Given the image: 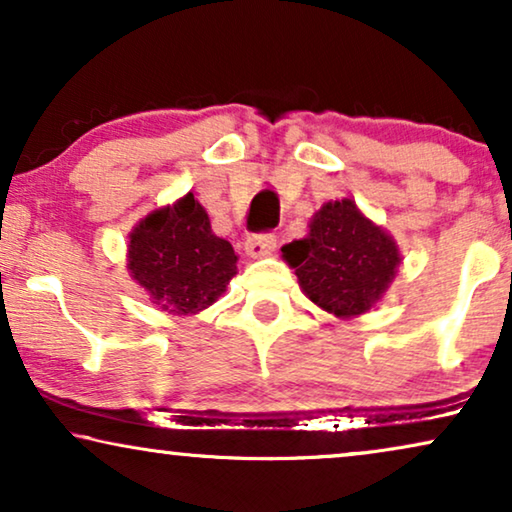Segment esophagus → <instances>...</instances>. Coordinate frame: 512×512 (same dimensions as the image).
I'll return each mask as SVG.
<instances>
[{"label":"esophagus","mask_w":512,"mask_h":512,"mask_svg":"<svg viewBox=\"0 0 512 512\" xmlns=\"http://www.w3.org/2000/svg\"><path fill=\"white\" fill-rule=\"evenodd\" d=\"M244 249L251 258H265L270 256L272 251L277 249V237L272 233H263V235H251L247 242H244Z\"/></svg>","instance_id":"obj_1"}]
</instances>
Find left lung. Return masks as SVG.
Segmentation results:
<instances>
[{
	"label": "left lung",
	"instance_id": "obj_1",
	"mask_svg": "<svg viewBox=\"0 0 512 512\" xmlns=\"http://www.w3.org/2000/svg\"><path fill=\"white\" fill-rule=\"evenodd\" d=\"M307 235L282 247V258L314 305L338 319L375 307L394 282L401 251L394 237L370 221L352 198L324 202Z\"/></svg>",
	"mask_w": 512,
	"mask_h": 512
}]
</instances>
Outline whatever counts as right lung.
<instances>
[{"instance_id": "1", "label": "right lung", "mask_w": 512, "mask_h": 512, "mask_svg": "<svg viewBox=\"0 0 512 512\" xmlns=\"http://www.w3.org/2000/svg\"><path fill=\"white\" fill-rule=\"evenodd\" d=\"M128 272L158 310L186 317L219 300L237 275V254L214 235L205 207L186 193L130 230Z\"/></svg>"}]
</instances>
